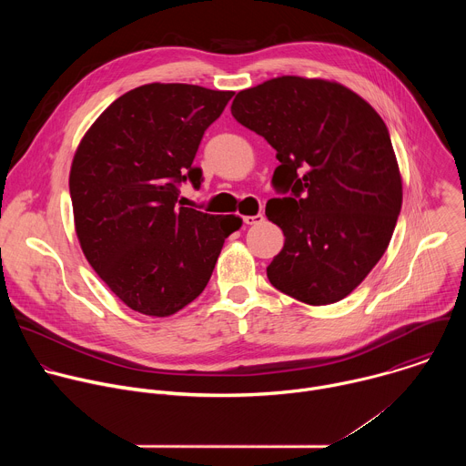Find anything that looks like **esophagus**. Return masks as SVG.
Returning a JSON list of instances; mask_svg holds the SVG:
<instances>
[{"label":"esophagus","instance_id":"1","mask_svg":"<svg viewBox=\"0 0 466 466\" xmlns=\"http://www.w3.org/2000/svg\"><path fill=\"white\" fill-rule=\"evenodd\" d=\"M243 221H245V225H259V223H263V216H261V214H256V216H245V218H243Z\"/></svg>","mask_w":466,"mask_h":466}]
</instances>
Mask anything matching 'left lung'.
Masks as SVG:
<instances>
[{"mask_svg": "<svg viewBox=\"0 0 466 466\" xmlns=\"http://www.w3.org/2000/svg\"><path fill=\"white\" fill-rule=\"evenodd\" d=\"M232 116L263 137L280 166L265 216L286 236L268 268L282 293L324 306L372 271L402 208V175L380 114L336 81L282 76L241 90Z\"/></svg>", "mask_w": 466, "mask_h": 466, "instance_id": "left-lung-1", "label": "left lung"}]
</instances>
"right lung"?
I'll return each mask as SVG.
<instances>
[{"label":"right lung","mask_w":466,"mask_h":466,"mask_svg":"<svg viewBox=\"0 0 466 466\" xmlns=\"http://www.w3.org/2000/svg\"><path fill=\"white\" fill-rule=\"evenodd\" d=\"M234 92L151 83L117 97L72 162L76 234L88 263L130 309L169 317L207 288L241 218L178 207L177 184H201L193 158Z\"/></svg>","instance_id":"right-lung-1"}]
</instances>
